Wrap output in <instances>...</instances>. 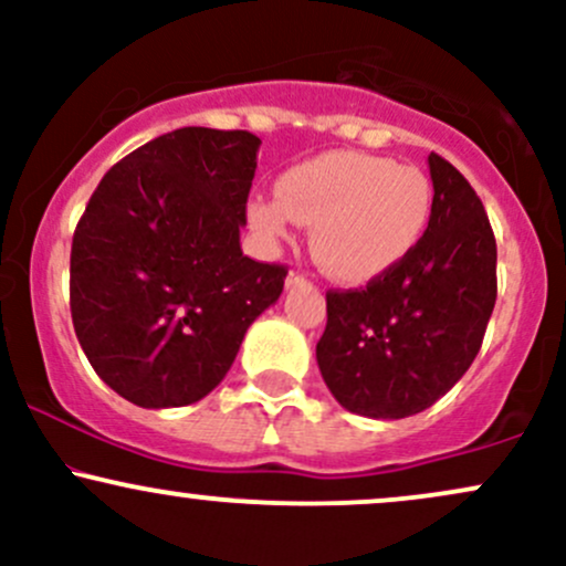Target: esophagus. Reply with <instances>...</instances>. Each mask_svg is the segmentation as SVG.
Masks as SVG:
<instances>
[{
    "instance_id": "34e87169",
    "label": "esophagus",
    "mask_w": 566,
    "mask_h": 566,
    "mask_svg": "<svg viewBox=\"0 0 566 566\" xmlns=\"http://www.w3.org/2000/svg\"><path fill=\"white\" fill-rule=\"evenodd\" d=\"M305 276L301 274V271H290L287 274V287H297V284H303Z\"/></svg>"
}]
</instances>
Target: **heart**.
Here are the masks:
<instances>
[{"instance_id": "1", "label": "heart", "mask_w": 566, "mask_h": 566, "mask_svg": "<svg viewBox=\"0 0 566 566\" xmlns=\"http://www.w3.org/2000/svg\"><path fill=\"white\" fill-rule=\"evenodd\" d=\"M433 210L431 178L412 165L361 151H333L279 175L276 197L247 205L250 226L284 242L295 223L314 226L316 263L337 282L365 284L418 247Z\"/></svg>"}]
</instances>
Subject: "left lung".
<instances>
[{"label": "left lung", "instance_id": "1", "mask_svg": "<svg viewBox=\"0 0 566 566\" xmlns=\"http://www.w3.org/2000/svg\"><path fill=\"white\" fill-rule=\"evenodd\" d=\"M433 210L418 247L367 290L327 292L316 361L348 412L399 420L423 412L465 375L497 297V244L482 199L428 154Z\"/></svg>", "mask_w": 566, "mask_h": 566}]
</instances>
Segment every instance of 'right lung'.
I'll return each instance as SVG.
<instances>
[{
    "mask_svg": "<svg viewBox=\"0 0 566 566\" xmlns=\"http://www.w3.org/2000/svg\"><path fill=\"white\" fill-rule=\"evenodd\" d=\"M261 138L184 127L103 175L71 244V319L97 378L146 409L186 407L226 378L284 265L239 244Z\"/></svg>",
    "mask_w": 566,
    "mask_h": 566,
    "instance_id": "add662e5",
    "label": "right lung"
}]
</instances>
